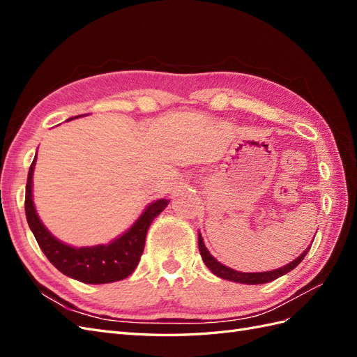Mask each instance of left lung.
I'll return each mask as SVG.
<instances>
[{
  "label": "left lung",
  "mask_w": 357,
  "mask_h": 357,
  "mask_svg": "<svg viewBox=\"0 0 357 357\" xmlns=\"http://www.w3.org/2000/svg\"><path fill=\"white\" fill-rule=\"evenodd\" d=\"M198 247H199V253L202 256L204 264L207 265V268L210 269V271L214 275H218V277H220L223 280H229V282L243 283V284H264V283L273 282V280L282 277V275L290 273L294 268H296L302 262V259L305 257L308 250H310V247H308L307 250L302 252V255H299L295 259V261H291L290 264L284 265L283 268L273 269V271H265V273H240V271H235V269H232V268H228V266L222 265L219 261H215V259L207 250V247H205L201 234H198Z\"/></svg>",
  "instance_id": "8db88e82"
}]
</instances>
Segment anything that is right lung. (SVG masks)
<instances>
[{
    "instance_id": "add662e5",
    "label": "right lung",
    "mask_w": 357,
    "mask_h": 357,
    "mask_svg": "<svg viewBox=\"0 0 357 357\" xmlns=\"http://www.w3.org/2000/svg\"><path fill=\"white\" fill-rule=\"evenodd\" d=\"M68 121H71V119H68ZM36 158L32 160L28 172L25 214L32 234H34L40 248L50 264L67 277L88 284L113 283L131 275L139 262V257L143 255L150 223L153 222L156 215L165 210L169 201L158 199L149 204V207L131 228L110 244L75 248L56 240L47 231L46 226L41 223L36 211L34 201H32V174H34Z\"/></svg>"
}]
</instances>
